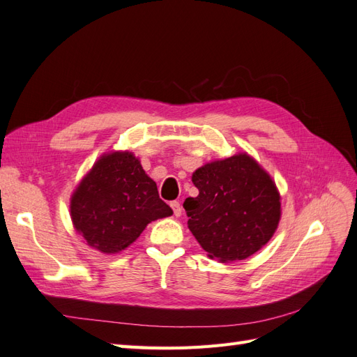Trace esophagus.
<instances>
[{
	"label": "esophagus",
	"instance_id": "1",
	"mask_svg": "<svg viewBox=\"0 0 357 357\" xmlns=\"http://www.w3.org/2000/svg\"><path fill=\"white\" fill-rule=\"evenodd\" d=\"M171 208H172V211H174L176 218H180V215H181V205H180V202L178 201H172L171 202Z\"/></svg>",
	"mask_w": 357,
	"mask_h": 357
}]
</instances>
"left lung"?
<instances>
[{"label": "left lung", "instance_id": "1", "mask_svg": "<svg viewBox=\"0 0 357 357\" xmlns=\"http://www.w3.org/2000/svg\"><path fill=\"white\" fill-rule=\"evenodd\" d=\"M199 190L183 207L188 228L210 259L250 257L273 238L282 219L275 181L247 152L215 159L192 174Z\"/></svg>", "mask_w": 357, "mask_h": 357}]
</instances>
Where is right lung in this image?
Instances as JSON below:
<instances>
[{
	"label": "right lung",
	"mask_w": 357,
	"mask_h": 357,
	"mask_svg": "<svg viewBox=\"0 0 357 357\" xmlns=\"http://www.w3.org/2000/svg\"><path fill=\"white\" fill-rule=\"evenodd\" d=\"M171 214L169 205L159 198L156 183L129 150L101 155L70 199L75 232L104 255L123 252L150 222Z\"/></svg>",
	"instance_id": "add662e5"
}]
</instances>
